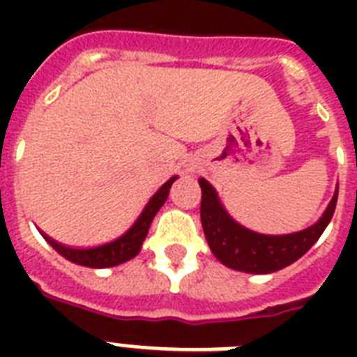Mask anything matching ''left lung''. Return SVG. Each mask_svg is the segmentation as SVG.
Returning <instances> with one entry per match:
<instances>
[{
  "label": "left lung",
  "instance_id": "obj_1",
  "mask_svg": "<svg viewBox=\"0 0 357 357\" xmlns=\"http://www.w3.org/2000/svg\"><path fill=\"white\" fill-rule=\"evenodd\" d=\"M172 181L174 179H168L167 183L151 196L150 202L146 204V207L140 213V217L135 220L133 226L126 234L120 235L119 238L109 241V243L91 246V248H74V246H64V244L57 243L55 238H52L44 231H40L42 237L46 238L63 257H66L72 263H77V265L91 266V268H105V266H116L120 263H126V261L133 259L135 255L140 252V246L148 235L151 220L155 217V213L159 211V207L167 200L168 189H170Z\"/></svg>",
  "mask_w": 357,
  "mask_h": 357
}]
</instances>
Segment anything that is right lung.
<instances>
[{
	"mask_svg": "<svg viewBox=\"0 0 357 357\" xmlns=\"http://www.w3.org/2000/svg\"><path fill=\"white\" fill-rule=\"evenodd\" d=\"M200 217L209 248L220 263L229 268L250 274H268L302 257L321 237L332 220L337 204V192L326 207L321 220L311 228L289 235H261L243 228L229 217L211 185L202 179Z\"/></svg>",
	"mask_w": 357,
	"mask_h": 357,
	"instance_id": "add662e5",
	"label": "right lung"
}]
</instances>
